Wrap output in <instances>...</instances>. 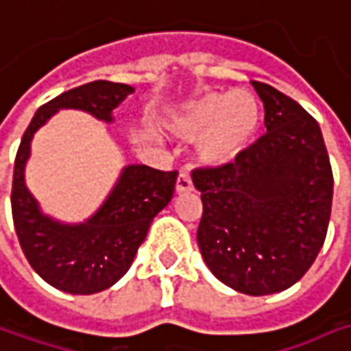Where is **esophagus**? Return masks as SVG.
<instances>
[{
  "label": "esophagus",
  "mask_w": 351,
  "mask_h": 351,
  "mask_svg": "<svg viewBox=\"0 0 351 351\" xmlns=\"http://www.w3.org/2000/svg\"><path fill=\"white\" fill-rule=\"evenodd\" d=\"M175 191L178 192V194H182V192H191L192 191L191 176L186 175V173H180V175H178V178H176Z\"/></svg>",
  "instance_id": "34e87169"
}]
</instances>
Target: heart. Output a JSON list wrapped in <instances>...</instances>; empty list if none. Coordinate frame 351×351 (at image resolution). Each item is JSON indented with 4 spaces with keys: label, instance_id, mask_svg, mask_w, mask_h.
<instances>
[{
    "label": "heart",
    "instance_id": "heart-1",
    "mask_svg": "<svg viewBox=\"0 0 351 351\" xmlns=\"http://www.w3.org/2000/svg\"><path fill=\"white\" fill-rule=\"evenodd\" d=\"M261 125L257 98L245 90L206 94L184 104L169 121L173 135L194 141L198 159L210 167L230 165L252 145Z\"/></svg>",
    "mask_w": 351,
    "mask_h": 351
}]
</instances>
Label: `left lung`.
<instances>
[{
  "instance_id": "1",
  "label": "left lung",
  "mask_w": 351,
  "mask_h": 351,
  "mask_svg": "<svg viewBox=\"0 0 351 351\" xmlns=\"http://www.w3.org/2000/svg\"><path fill=\"white\" fill-rule=\"evenodd\" d=\"M267 133L239 159L192 171L202 198L196 232L208 269L237 293H281L311 269L326 239L334 176L322 131L295 99L252 82Z\"/></svg>"
}]
</instances>
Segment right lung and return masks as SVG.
I'll return each mask as SVG.
<instances>
[{
  "mask_svg": "<svg viewBox=\"0 0 351 351\" xmlns=\"http://www.w3.org/2000/svg\"><path fill=\"white\" fill-rule=\"evenodd\" d=\"M130 94L131 86L108 80L72 88L38 108L17 149L11 212L21 250L40 279L70 295L106 291L128 273L153 218L171 202L178 173L128 165L92 218L62 223L40 212L25 184L31 141L58 110H82L112 123L114 110Z\"/></svg>",
  "mask_w": 351,
  "mask_h": 351,
  "instance_id": "obj_1",
  "label": "right lung"
}]
</instances>
